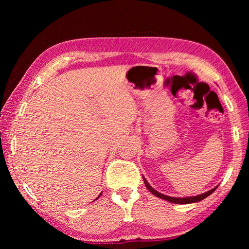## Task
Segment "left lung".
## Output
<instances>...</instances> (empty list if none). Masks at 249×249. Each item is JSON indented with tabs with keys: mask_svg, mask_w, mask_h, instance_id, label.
<instances>
[{
	"mask_svg": "<svg viewBox=\"0 0 249 249\" xmlns=\"http://www.w3.org/2000/svg\"><path fill=\"white\" fill-rule=\"evenodd\" d=\"M142 179H144V183L146 185V188L148 189V190L153 193V195L155 196H158L160 197V199L162 200H166L168 202H170V203H177V204H190V203H196V202H199V201H202L203 199H205L206 196H209L210 195H212V193L216 190V188H213L211 189L210 191L208 192H204L202 193V195H199V196H188V197H175V196H165L162 195V193L158 192L157 190H155V189L151 187V185L147 182V180L144 176H142Z\"/></svg>",
	"mask_w": 249,
	"mask_h": 249,
	"instance_id": "8db88e82",
	"label": "left lung"
}]
</instances>
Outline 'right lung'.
<instances>
[{"label": "right lung", "instance_id": "right-lung-1", "mask_svg": "<svg viewBox=\"0 0 249 249\" xmlns=\"http://www.w3.org/2000/svg\"><path fill=\"white\" fill-rule=\"evenodd\" d=\"M101 195H102V193H100V196H101ZM99 196H98V197H96V199H99ZM96 199H95V200H96Z\"/></svg>", "mask_w": 249, "mask_h": 249}]
</instances>
